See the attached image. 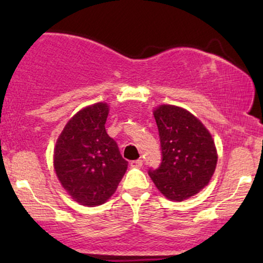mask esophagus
<instances>
[{"label": "esophagus", "instance_id": "34e87169", "mask_svg": "<svg viewBox=\"0 0 263 263\" xmlns=\"http://www.w3.org/2000/svg\"><path fill=\"white\" fill-rule=\"evenodd\" d=\"M130 166H132V167H135V168L141 167V166H142V160H141V159H138V160H133V161H130Z\"/></svg>", "mask_w": 263, "mask_h": 263}]
</instances>
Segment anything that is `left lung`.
Listing matches in <instances>:
<instances>
[{
  "mask_svg": "<svg viewBox=\"0 0 263 263\" xmlns=\"http://www.w3.org/2000/svg\"><path fill=\"white\" fill-rule=\"evenodd\" d=\"M161 147V163L148 175L158 190L172 201L189 199L210 183L218 156L213 139L200 120L182 107L154 110Z\"/></svg>",
  "mask_w": 263,
  "mask_h": 263,
  "instance_id": "1",
  "label": "left lung"
}]
</instances>
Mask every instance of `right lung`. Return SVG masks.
<instances>
[{"label": "right lung", "instance_id": "1", "mask_svg": "<svg viewBox=\"0 0 263 263\" xmlns=\"http://www.w3.org/2000/svg\"><path fill=\"white\" fill-rule=\"evenodd\" d=\"M107 115L105 103L80 110L66 124L53 149V167L61 184L84 206L105 202L128 167L105 130Z\"/></svg>", "mask_w": 263, "mask_h": 263}]
</instances>
